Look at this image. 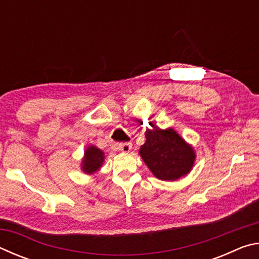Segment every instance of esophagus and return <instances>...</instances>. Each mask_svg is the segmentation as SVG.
Here are the masks:
<instances>
[{
    "label": "esophagus",
    "instance_id": "obj_1",
    "mask_svg": "<svg viewBox=\"0 0 259 259\" xmlns=\"http://www.w3.org/2000/svg\"><path fill=\"white\" fill-rule=\"evenodd\" d=\"M131 148H133V144L131 143L119 144V150L123 153H129L131 151Z\"/></svg>",
    "mask_w": 259,
    "mask_h": 259
}]
</instances>
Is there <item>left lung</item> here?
Returning a JSON list of instances; mask_svg holds the SVG:
<instances>
[{"label": "left lung", "mask_w": 259, "mask_h": 259, "mask_svg": "<svg viewBox=\"0 0 259 259\" xmlns=\"http://www.w3.org/2000/svg\"><path fill=\"white\" fill-rule=\"evenodd\" d=\"M146 131V142L139 154L154 176L163 181H176L191 171L195 154L174 129L153 126Z\"/></svg>", "instance_id": "left-lung-1"}]
</instances>
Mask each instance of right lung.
<instances>
[{
  "label": "right lung",
  "instance_id": "right-lung-1",
  "mask_svg": "<svg viewBox=\"0 0 259 259\" xmlns=\"http://www.w3.org/2000/svg\"><path fill=\"white\" fill-rule=\"evenodd\" d=\"M104 153L99 150V148L95 146H90L87 148L84 153V160H83L82 169L83 171L88 174L95 172L96 170L100 168L104 161Z\"/></svg>",
  "mask_w": 259,
  "mask_h": 259
}]
</instances>
